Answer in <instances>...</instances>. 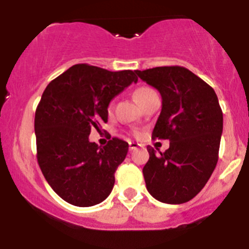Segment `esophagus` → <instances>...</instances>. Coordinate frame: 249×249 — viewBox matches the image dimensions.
I'll return each mask as SVG.
<instances>
[{"mask_svg":"<svg viewBox=\"0 0 249 249\" xmlns=\"http://www.w3.org/2000/svg\"><path fill=\"white\" fill-rule=\"evenodd\" d=\"M140 147V144L136 143V142H129V151H133V149L138 148Z\"/></svg>","mask_w":249,"mask_h":249,"instance_id":"obj_1","label":"esophagus"}]
</instances>
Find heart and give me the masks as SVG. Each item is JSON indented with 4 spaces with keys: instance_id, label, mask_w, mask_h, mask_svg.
I'll return each mask as SVG.
<instances>
[{
    "instance_id": "obj_1",
    "label": "heart",
    "mask_w": 249,
    "mask_h": 249,
    "mask_svg": "<svg viewBox=\"0 0 249 249\" xmlns=\"http://www.w3.org/2000/svg\"><path fill=\"white\" fill-rule=\"evenodd\" d=\"M152 92H155V91H153L152 89H149V87H138V89H136L135 91H133V98H135V101L138 103V105H141L142 101H143L149 93H152ZM112 111H113V103L111 102L108 106V112L111 113ZM133 133H135V135H138L137 131H133Z\"/></svg>"
}]
</instances>
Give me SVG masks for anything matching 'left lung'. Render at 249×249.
<instances>
[{"label":"left lung","instance_id":"obj_1","mask_svg":"<svg viewBox=\"0 0 249 249\" xmlns=\"http://www.w3.org/2000/svg\"><path fill=\"white\" fill-rule=\"evenodd\" d=\"M158 89L162 111L152 138L168 140L169 148L147 147L143 167L147 191L160 202L181 204L201 192L218 162L223 113L214 89L181 66L136 71Z\"/></svg>","mask_w":249,"mask_h":249}]
</instances>
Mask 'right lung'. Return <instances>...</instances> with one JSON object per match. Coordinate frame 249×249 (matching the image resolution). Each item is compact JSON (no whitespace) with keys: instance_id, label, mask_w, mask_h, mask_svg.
Wrapping results in <instances>:
<instances>
[{"instance_id":"add662e5","label":"right lung","mask_w":249,"mask_h":249,"mask_svg":"<svg viewBox=\"0 0 249 249\" xmlns=\"http://www.w3.org/2000/svg\"><path fill=\"white\" fill-rule=\"evenodd\" d=\"M131 70L111 72L80 63L51 81L35 114L37 162L52 190L68 203L91 207L105 201L128 143L113 137L106 146L89 142L108 120L114 96L137 82Z\"/></svg>"}]
</instances>
